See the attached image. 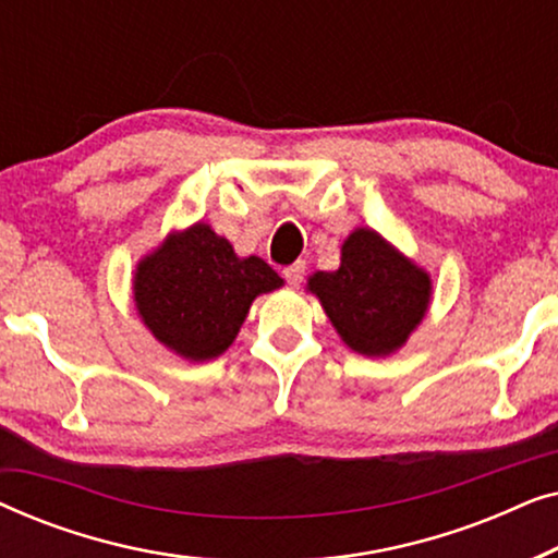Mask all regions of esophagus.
<instances>
[{"mask_svg":"<svg viewBox=\"0 0 558 558\" xmlns=\"http://www.w3.org/2000/svg\"><path fill=\"white\" fill-rule=\"evenodd\" d=\"M281 277L287 279V284L296 287L304 279V262H294L292 266H284V269H281Z\"/></svg>","mask_w":558,"mask_h":558,"instance_id":"1","label":"esophagus"}]
</instances>
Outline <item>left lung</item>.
<instances>
[{"mask_svg":"<svg viewBox=\"0 0 558 558\" xmlns=\"http://www.w3.org/2000/svg\"><path fill=\"white\" fill-rule=\"evenodd\" d=\"M310 292L355 353L388 355L422 323L432 281L378 233L357 228L342 243L340 269L317 271Z\"/></svg>","mask_w":558,"mask_h":558,"instance_id":"8db88e82","label":"left lung"}]
</instances>
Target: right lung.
<instances>
[{
    "label": "right lung",
    "mask_w": 558,
    "mask_h": 558,
    "mask_svg": "<svg viewBox=\"0 0 558 558\" xmlns=\"http://www.w3.org/2000/svg\"><path fill=\"white\" fill-rule=\"evenodd\" d=\"M277 287L281 279L269 264L239 258L231 243L197 223L144 258L134 302L159 342L190 361H208L231 345L251 302Z\"/></svg>",
    "instance_id": "add662e5"
}]
</instances>
